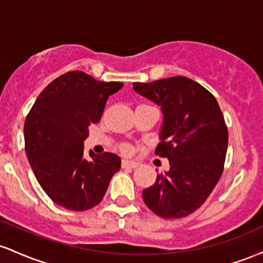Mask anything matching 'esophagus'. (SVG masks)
I'll return each instance as SVG.
<instances>
[{"mask_svg": "<svg viewBox=\"0 0 263 263\" xmlns=\"http://www.w3.org/2000/svg\"><path fill=\"white\" fill-rule=\"evenodd\" d=\"M137 167H138V163L122 161V168H131V170H134V168H137Z\"/></svg>", "mask_w": 263, "mask_h": 263, "instance_id": "esophagus-1", "label": "esophagus"}]
</instances>
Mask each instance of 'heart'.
Segmentation results:
<instances>
[{"mask_svg": "<svg viewBox=\"0 0 263 263\" xmlns=\"http://www.w3.org/2000/svg\"><path fill=\"white\" fill-rule=\"evenodd\" d=\"M120 151H121V153H123V155H131L132 153V146L131 144L128 143H122L121 146H120Z\"/></svg>", "mask_w": 263, "mask_h": 263, "instance_id": "obj_1", "label": "heart"}]
</instances>
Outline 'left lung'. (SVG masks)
<instances>
[{
	"label": "left lung",
	"mask_w": 263,
	"mask_h": 263,
	"mask_svg": "<svg viewBox=\"0 0 263 263\" xmlns=\"http://www.w3.org/2000/svg\"><path fill=\"white\" fill-rule=\"evenodd\" d=\"M134 89L161 106L162 141L155 153L170 159V171L157 174L142 192L144 203L161 218L188 216L205 203L224 172L229 132L218 101L186 77L134 83Z\"/></svg>",
	"instance_id": "1"
}]
</instances>
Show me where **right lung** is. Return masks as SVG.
Here are the masks:
<instances>
[{"label":"right lung","mask_w":263,"mask_h":263,"mask_svg":"<svg viewBox=\"0 0 263 263\" xmlns=\"http://www.w3.org/2000/svg\"><path fill=\"white\" fill-rule=\"evenodd\" d=\"M123 86L99 81L84 71H68L48 84L27 115L25 149L39 185L54 203L85 211L104 198L121 168L114 153L84 156L89 125L100 121L108 96Z\"/></svg>","instance_id":"obj_1"}]
</instances>
